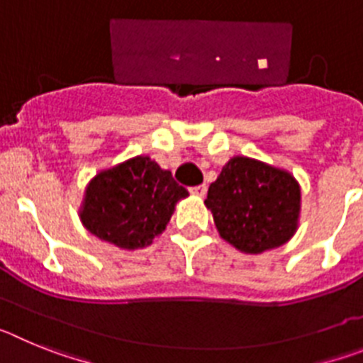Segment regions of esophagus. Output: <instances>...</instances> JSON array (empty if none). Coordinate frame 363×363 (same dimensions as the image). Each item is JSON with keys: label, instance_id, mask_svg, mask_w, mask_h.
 I'll list each match as a JSON object with an SVG mask.
<instances>
[{"label": "esophagus", "instance_id": "1", "mask_svg": "<svg viewBox=\"0 0 363 363\" xmlns=\"http://www.w3.org/2000/svg\"><path fill=\"white\" fill-rule=\"evenodd\" d=\"M189 191H191V194L200 198H203L205 194H207V187H205V185H196V187H191Z\"/></svg>", "mask_w": 363, "mask_h": 363}]
</instances>
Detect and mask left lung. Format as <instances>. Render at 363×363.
I'll return each instance as SVG.
<instances>
[{"label": "left lung", "instance_id": "8db88e82", "mask_svg": "<svg viewBox=\"0 0 363 363\" xmlns=\"http://www.w3.org/2000/svg\"><path fill=\"white\" fill-rule=\"evenodd\" d=\"M300 185L287 171L234 156L211 184L205 205L220 236L247 255L293 238L300 218Z\"/></svg>", "mask_w": 363, "mask_h": 363}]
</instances>
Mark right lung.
Here are the masks:
<instances>
[{
	"instance_id": "1",
	"label": "right lung",
	"mask_w": 363,
	"mask_h": 363,
	"mask_svg": "<svg viewBox=\"0 0 363 363\" xmlns=\"http://www.w3.org/2000/svg\"><path fill=\"white\" fill-rule=\"evenodd\" d=\"M187 196L171 171H163L149 156H136L91 179L79 218L99 240L134 251L165 230L176 203Z\"/></svg>"
}]
</instances>
